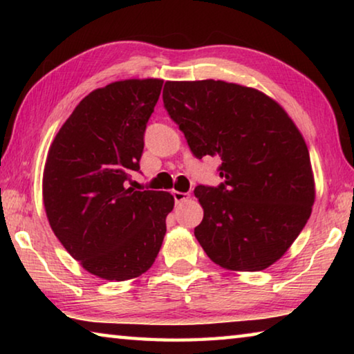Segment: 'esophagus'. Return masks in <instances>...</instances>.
<instances>
[{
    "instance_id": "obj_1",
    "label": "esophagus",
    "mask_w": 354,
    "mask_h": 354,
    "mask_svg": "<svg viewBox=\"0 0 354 354\" xmlns=\"http://www.w3.org/2000/svg\"><path fill=\"white\" fill-rule=\"evenodd\" d=\"M173 198H175V203H183V201H187L190 198V194H187V192L175 190L173 192Z\"/></svg>"
}]
</instances>
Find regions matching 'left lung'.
Segmentation results:
<instances>
[{
    "instance_id": "obj_1",
    "label": "left lung",
    "mask_w": 354,
    "mask_h": 354,
    "mask_svg": "<svg viewBox=\"0 0 354 354\" xmlns=\"http://www.w3.org/2000/svg\"><path fill=\"white\" fill-rule=\"evenodd\" d=\"M164 106L195 158L218 156L217 187L198 185L195 237L220 267L259 272L306 225L315 190L309 151L277 101L225 81H167Z\"/></svg>"
}]
</instances>
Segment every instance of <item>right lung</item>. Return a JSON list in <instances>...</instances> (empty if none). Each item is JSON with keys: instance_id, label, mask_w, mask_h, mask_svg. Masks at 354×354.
Listing matches in <instances>:
<instances>
[{"instance_id": "1", "label": "right lung", "mask_w": 354, "mask_h": 354, "mask_svg": "<svg viewBox=\"0 0 354 354\" xmlns=\"http://www.w3.org/2000/svg\"><path fill=\"white\" fill-rule=\"evenodd\" d=\"M162 80L117 81L88 93L59 129L44 170L53 232L88 273L127 281L158 256L175 206L169 192L127 187Z\"/></svg>"}]
</instances>
